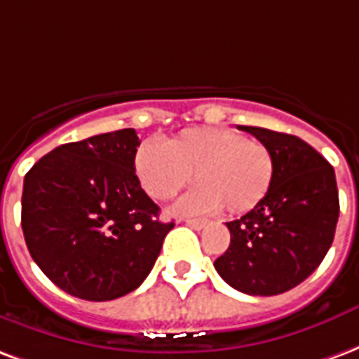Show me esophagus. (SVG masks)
Instances as JSON below:
<instances>
[{
	"label": "esophagus",
	"mask_w": 359,
	"mask_h": 359,
	"mask_svg": "<svg viewBox=\"0 0 359 359\" xmlns=\"http://www.w3.org/2000/svg\"><path fill=\"white\" fill-rule=\"evenodd\" d=\"M183 222H185L187 226L193 227V229H201V227H205L206 224H208L206 219H198V218H187V219H183Z\"/></svg>",
	"instance_id": "esophagus-1"
}]
</instances>
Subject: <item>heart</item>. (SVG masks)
<instances>
[{"label": "heart", "mask_w": 359, "mask_h": 359, "mask_svg": "<svg viewBox=\"0 0 359 359\" xmlns=\"http://www.w3.org/2000/svg\"><path fill=\"white\" fill-rule=\"evenodd\" d=\"M141 187L154 201H170L189 185L198 187L180 201V212L245 214L260 205L276 177V154L260 140L229 128H189L161 147L143 143L133 156Z\"/></svg>", "instance_id": "b5f03b06"}]
</instances>
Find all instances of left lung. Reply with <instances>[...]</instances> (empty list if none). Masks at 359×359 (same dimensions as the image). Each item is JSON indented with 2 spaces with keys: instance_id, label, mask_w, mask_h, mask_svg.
<instances>
[{
  "instance_id": "obj_1",
  "label": "left lung",
  "mask_w": 359,
  "mask_h": 359,
  "mask_svg": "<svg viewBox=\"0 0 359 359\" xmlns=\"http://www.w3.org/2000/svg\"><path fill=\"white\" fill-rule=\"evenodd\" d=\"M276 154V177L260 205L227 222L231 243L214 262L219 277L252 297L287 292L312 276L334 239V170L297 135L241 126Z\"/></svg>"
}]
</instances>
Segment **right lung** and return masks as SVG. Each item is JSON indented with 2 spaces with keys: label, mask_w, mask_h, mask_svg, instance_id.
I'll return each mask as SVG.
<instances>
[{
  "label": "right lung",
  "mask_w": 359,
  "mask_h": 359,
  "mask_svg": "<svg viewBox=\"0 0 359 359\" xmlns=\"http://www.w3.org/2000/svg\"><path fill=\"white\" fill-rule=\"evenodd\" d=\"M140 143L133 128L65 143L25 176L26 247L72 297L104 302L137 289L174 227L135 176Z\"/></svg>",
  "instance_id": "obj_1"
}]
</instances>
